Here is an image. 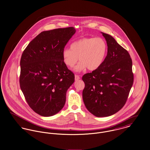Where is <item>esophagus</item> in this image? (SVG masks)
Wrapping results in <instances>:
<instances>
[{"mask_svg":"<svg viewBox=\"0 0 150 150\" xmlns=\"http://www.w3.org/2000/svg\"><path fill=\"white\" fill-rule=\"evenodd\" d=\"M80 77L79 76L76 74V75H75V80H76V81H77V80H80Z\"/></svg>","mask_w":150,"mask_h":150,"instance_id":"obj_1","label":"esophagus"}]
</instances>
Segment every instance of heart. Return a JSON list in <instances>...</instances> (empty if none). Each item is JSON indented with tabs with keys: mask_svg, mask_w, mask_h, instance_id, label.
I'll return each mask as SVG.
<instances>
[{
	"mask_svg": "<svg viewBox=\"0 0 150 150\" xmlns=\"http://www.w3.org/2000/svg\"><path fill=\"white\" fill-rule=\"evenodd\" d=\"M108 51V46L101 38L83 37L73 42L70 49H65L62 53V61L69 68H73L80 62L75 68L80 71L85 69L94 71L103 64Z\"/></svg>",
	"mask_w": 150,
	"mask_h": 150,
	"instance_id": "heart-1",
	"label": "heart"
}]
</instances>
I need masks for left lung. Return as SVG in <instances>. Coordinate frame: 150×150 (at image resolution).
Masks as SVG:
<instances>
[{
  "mask_svg": "<svg viewBox=\"0 0 150 150\" xmlns=\"http://www.w3.org/2000/svg\"><path fill=\"white\" fill-rule=\"evenodd\" d=\"M107 41V55L102 65L84 74V104L96 117H107L125 105L134 82L132 62L128 52L109 34L101 33Z\"/></svg>",
  "mask_w": 150,
  "mask_h": 150,
  "instance_id": "obj_1",
  "label": "left lung"
}]
</instances>
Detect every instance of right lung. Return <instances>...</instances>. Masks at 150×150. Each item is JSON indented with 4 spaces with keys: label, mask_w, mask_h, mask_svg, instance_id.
Masks as SVG:
<instances>
[{
    "label": "right lung",
    "mask_w": 150,
    "mask_h": 150,
    "mask_svg": "<svg viewBox=\"0 0 150 150\" xmlns=\"http://www.w3.org/2000/svg\"><path fill=\"white\" fill-rule=\"evenodd\" d=\"M76 31L73 27L43 31L22 53L20 87L30 107L41 116H53L65 104L74 74L64 64L62 53Z\"/></svg>",
    "instance_id": "1"
}]
</instances>
